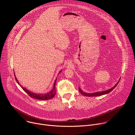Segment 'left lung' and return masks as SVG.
Segmentation results:
<instances>
[{"instance_id":"8db88e82","label":"left lung","mask_w":135,"mask_h":135,"mask_svg":"<svg viewBox=\"0 0 135 135\" xmlns=\"http://www.w3.org/2000/svg\"><path fill=\"white\" fill-rule=\"evenodd\" d=\"M119 81L114 85V86H113L112 88L109 89L108 90L106 91H102V92H94V93H86V92H84L80 88H79V91L83 95H84V96H86V97H96V96H99V95H102L107 93H109L110 92H111L115 87H116L118 85V84L119 83Z\"/></svg>"}]
</instances>
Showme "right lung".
<instances>
[{
    "instance_id": "1",
    "label": "right lung",
    "mask_w": 135,
    "mask_h": 135,
    "mask_svg": "<svg viewBox=\"0 0 135 135\" xmlns=\"http://www.w3.org/2000/svg\"><path fill=\"white\" fill-rule=\"evenodd\" d=\"M61 71V70L59 72V73ZM14 76H15V80L16 81L17 83L18 84V85H20V86L23 89V90L30 96V97H31L32 98H33V99H38V100H49V99H52V98H53L55 95V93H56V90H55V84H56V79L55 80V82L54 83V85H53V88L52 89V90L47 92V93H44V94H42V93H40V94H37V93H35L33 92H32L30 91H29L28 89H27L26 88H23L22 86H21L20 83H19V82H18L15 75H14Z\"/></svg>"
}]
</instances>
